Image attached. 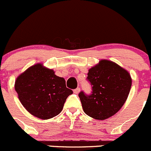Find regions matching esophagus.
<instances>
[{
    "mask_svg": "<svg viewBox=\"0 0 151 151\" xmlns=\"http://www.w3.org/2000/svg\"><path fill=\"white\" fill-rule=\"evenodd\" d=\"M73 91H74V93H76V94H77V93H78L80 91V88L78 87V88H77L74 89V90Z\"/></svg>",
    "mask_w": 151,
    "mask_h": 151,
    "instance_id": "obj_1",
    "label": "esophagus"
}]
</instances>
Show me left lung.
Masks as SVG:
<instances>
[{
    "instance_id": "left-lung-1",
    "label": "left lung",
    "mask_w": 151,
    "mask_h": 151,
    "mask_svg": "<svg viewBox=\"0 0 151 151\" xmlns=\"http://www.w3.org/2000/svg\"><path fill=\"white\" fill-rule=\"evenodd\" d=\"M87 80L91 86V93L81 91L79 97L84 112L98 120L108 119L120 110L132 83L126 70L107 60H102L88 70Z\"/></svg>"
}]
</instances>
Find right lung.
<instances>
[{"label":"right lung","instance_id":"obj_1","mask_svg":"<svg viewBox=\"0 0 151 151\" xmlns=\"http://www.w3.org/2000/svg\"><path fill=\"white\" fill-rule=\"evenodd\" d=\"M14 88L20 102L31 114L42 119L57 116L73 91L65 80L52 69L37 63L29 67L16 79Z\"/></svg>","mask_w":151,"mask_h":151}]
</instances>
